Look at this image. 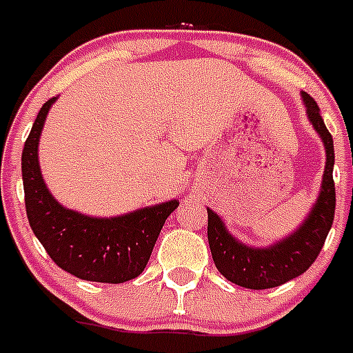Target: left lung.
I'll list each match as a JSON object with an SVG mask.
<instances>
[{
	"label": "left lung",
	"mask_w": 353,
	"mask_h": 353,
	"mask_svg": "<svg viewBox=\"0 0 353 353\" xmlns=\"http://www.w3.org/2000/svg\"><path fill=\"white\" fill-rule=\"evenodd\" d=\"M307 118L325 146V171L322 189L301 226L281 242L269 248H249L228 232L223 219L214 210L208 212V245L212 258L228 281L251 290H267L285 285L310 269L320 254L329 230L332 228L336 208V189L332 180L334 170V143L327 130L316 102L302 92Z\"/></svg>",
	"instance_id": "obj_1"
}]
</instances>
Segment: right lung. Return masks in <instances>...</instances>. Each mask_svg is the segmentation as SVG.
<instances>
[{"label":"right lung","instance_id":"obj_1","mask_svg":"<svg viewBox=\"0 0 353 353\" xmlns=\"http://www.w3.org/2000/svg\"><path fill=\"white\" fill-rule=\"evenodd\" d=\"M56 97L40 108L23 150V185L30 226L51 260L72 276L95 283H125L145 270L176 199L118 217H90L52 198L39 166V141Z\"/></svg>","mask_w":353,"mask_h":353}]
</instances>
